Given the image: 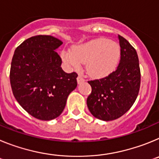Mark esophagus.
Here are the masks:
<instances>
[{"instance_id": "34e87169", "label": "esophagus", "mask_w": 159, "mask_h": 159, "mask_svg": "<svg viewBox=\"0 0 159 159\" xmlns=\"http://www.w3.org/2000/svg\"><path fill=\"white\" fill-rule=\"evenodd\" d=\"M84 81H85V80H84V78L83 77V75H79L78 77H77V82H78V84H81V83L84 82Z\"/></svg>"}]
</instances>
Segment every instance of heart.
Listing matches in <instances>:
<instances>
[{
    "label": "heart",
    "mask_w": 159,
    "mask_h": 159,
    "mask_svg": "<svg viewBox=\"0 0 159 159\" xmlns=\"http://www.w3.org/2000/svg\"><path fill=\"white\" fill-rule=\"evenodd\" d=\"M63 58L74 68L86 64L88 74L95 78L107 76L116 69L120 59V48L107 39H95L63 52Z\"/></svg>",
    "instance_id": "b5f03b06"
}]
</instances>
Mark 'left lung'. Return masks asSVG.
Wrapping results in <instances>:
<instances>
[{"label": "left lung", "instance_id": "1", "mask_svg": "<svg viewBox=\"0 0 159 159\" xmlns=\"http://www.w3.org/2000/svg\"><path fill=\"white\" fill-rule=\"evenodd\" d=\"M120 60L116 71L99 80L88 81L92 92L87 105L92 116L111 121L123 116L135 102L141 83L137 52L119 35Z\"/></svg>", "mask_w": 159, "mask_h": 159}]
</instances>
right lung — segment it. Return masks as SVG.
Returning a JSON list of instances; mask_svg holds the SVG:
<instances>
[{"label":"right lung","mask_w":159,"mask_h":159,"mask_svg":"<svg viewBox=\"0 0 159 159\" xmlns=\"http://www.w3.org/2000/svg\"><path fill=\"white\" fill-rule=\"evenodd\" d=\"M62 43L52 36H32L16 48L12 59L9 78L14 97L40 120L58 117L77 87V73H66L60 67L62 60L56 50Z\"/></svg>","instance_id":"right-lung-1"}]
</instances>
